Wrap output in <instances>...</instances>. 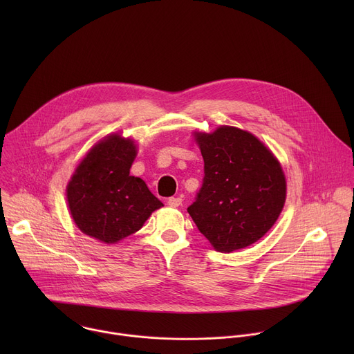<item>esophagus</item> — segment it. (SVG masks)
<instances>
[{
  "mask_svg": "<svg viewBox=\"0 0 354 354\" xmlns=\"http://www.w3.org/2000/svg\"><path fill=\"white\" fill-rule=\"evenodd\" d=\"M168 205L171 207H179L182 205V198L180 197H169L168 198Z\"/></svg>",
  "mask_w": 354,
  "mask_h": 354,
  "instance_id": "34e87169",
  "label": "esophagus"
}]
</instances>
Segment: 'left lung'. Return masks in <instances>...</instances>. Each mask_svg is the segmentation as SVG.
<instances>
[{"label": "left lung", "mask_w": 354, "mask_h": 354, "mask_svg": "<svg viewBox=\"0 0 354 354\" xmlns=\"http://www.w3.org/2000/svg\"><path fill=\"white\" fill-rule=\"evenodd\" d=\"M203 183L187 213L214 249L232 252L261 239L279 218L286 179L279 161L248 131L221 126L197 133Z\"/></svg>", "instance_id": "8db88e82"}]
</instances>
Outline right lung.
<instances>
[{
	"mask_svg": "<svg viewBox=\"0 0 354 354\" xmlns=\"http://www.w3.org/2000/svg\"><path fill=\"white\" fill-rule=\"evenodd\" d=\"M136 145L109 136L97 142L75 169L67 198L78 228L99 241L115 243L138 231L162 206L145 182L130 176Z\"/></svg>",
	"mask_w": 354,
	"mask_h": 354,
	"instance_id": "right-lung-1",
	"label": "right lung"
}]
</instances>
